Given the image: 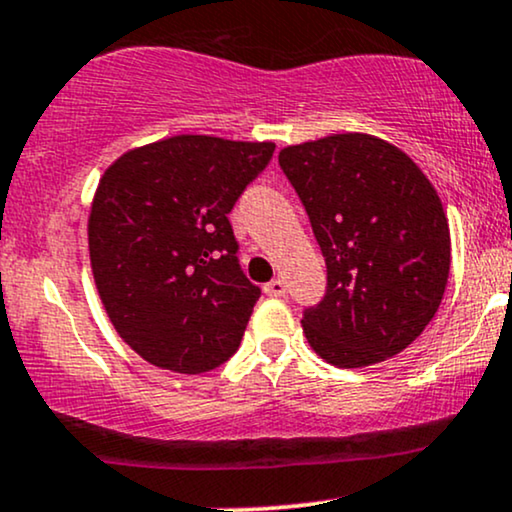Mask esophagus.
<instances>
[{"instance_id": "1", "label": "esophagus", "mask_w": 512, "mask_h": 512, "mask_svg": "<svg viewBox=\"0 0 512 512\" xmlns=\"http://www.w3.org/2000/svg\"><path fill=\"white\" fill-rule=\"evenodd\" d=\"M264 293H267L269 298H281V295H286V283L281 279H272L269 283H264Z\"/></svg>"}]
</instances>
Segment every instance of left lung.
Returning a JSON list of instances; mask_svg holds the SVG:
<instances>
[{"label": "left lung", "instance_id": "8db88e82", "mask_svg": "<svg viewBox=\"0 0 512 512\" xmlns=\"http://www.w3.org/2000/svg\"><path fill=\"white\" fill-rule=\"evenodd\" d=\"M279 164L326 262L324 298L303 312L307 343L346 369L398 355L434 319L451 269L434 186L396 145L365 133L283 147Z\"/></svg>", "mask_w": 512, "mask_h": 512}]
</instances>
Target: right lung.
I'll return each instance as SVG.
<instances>
[{
    "mask_svg": "<svg viewBox=\"0 0 512 512\" xmlns=\"http://www.w3.org/2000/svg\"><path fill=\"white\" fill-rule=\"evenodd\" d=\"M274 143L174 135L104 171L90 264L114 329L150 365L200 374L236 353L260 288L238 262L229 212Z\"/></svg>",
    "mask_w": 512,
    "mask_h": 512,
    "instance_id": "obj_1",
    "label": "right lung"
}]
</instances>
